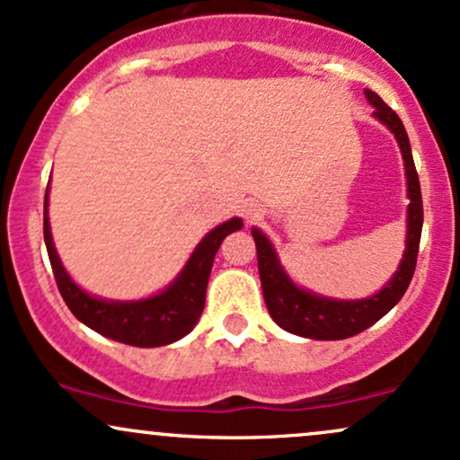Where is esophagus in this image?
Listing matches in <instances>:
<instances>
[{
    "label": "esophagus",
    "instance_id": "34e87169",
    "mask_svg": "<svg viewBox=\"0 0 460 460\" xmlns=\"http://www.w3.org/2000/svg\"><path fill=\"white\" fill-rule=\"evenodd\" d=\"M244 216H246L248 223H255V220H260L263 216V209L260 208V205H248Z\"/></svg>",
    "mask_w": 460,
    "mask_h": 460
}]
</instances>
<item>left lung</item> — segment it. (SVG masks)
Returning <instances> with one entry per match:
<instances>
[{
  "instance_id": "1",
  "label": "left lung",
  "mask_w": 460,
  "mask_h": 460,
  "mask_svg": "<svg viewBox=\"0 0 460 460\" xmlns=\"http://www.w3.org/2000/svg\"><path fill=\"white\" fill-rule=\"evenodd\" d=\"M367 102L374 105V116L383 120L394 131L402 151L406 166V181H409V231H406V251L395 277L389 281L376 296L363 300H331L314 296L303 292L285 277L283 268L279 266L270 242L261 231L252 229L257 246V266L263 289V300L270 311L272 320L285 331L294 335L311 337V340H346L366 331L374 322H378L389 309L404 296L411 279H413L417 251H420L421 225H424V205H421L420 177H417L413 155L406 129L400 116L378 97L376 93L366 91Z\"/></svg>"
}]
</instances>
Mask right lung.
<instances>
[{
  "instance_id": "add662e5",
  "label": "right lung",
  "mask_w": 460,
  "mask_h": 460,
  "mask_svg": "<svg viewBox=\"0 0 460 460\" xmlns=\"http://www.w3.org/2000/svg\"><path fill=\"white\" fill-rule=\"evenodd\" d=\"M47 192H49V186H47ZM237 229H242V220L231 218L229 223L216 226L212 234L205 235V240L200 242L197 251L190 257L188 266L183 268L177 281L166 292L157 294L149 300H138V303H108V300L93 298L86 292H82L62 268L54 242H51L45 194V244L47 252H49L58 289H60L66 307L71 309V314L79 322L91 326L93 331L129 346H166L181 340L183 335H188L194 329L205 307V289H208L216 252H218L225 237Z\"/></svg>"
}]
</instances>
